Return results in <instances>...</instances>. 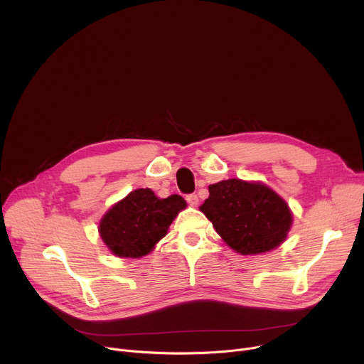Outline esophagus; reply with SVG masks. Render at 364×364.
<instances>
[{
    "label": "esophagus",
    "mask_w": 364,
    "mask_h": 364,
    "mask_svg": "<svg viewBox=\"0 0 364 364\" xmlns=\"http://www.w3.org/2000/svg\"><path fill=\"white\" fill-rule=\"evenodd\" d=\"M186 200H187V203L188 204H191V205H197L198 204V197H197V194H187L186 196Z\"/></svg>",
    "instance_id": "esophagus-1"
}]
</instances>
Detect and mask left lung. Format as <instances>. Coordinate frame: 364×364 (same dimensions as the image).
Listing matches in <instances>:
<instances>
[{
    "label": "left lung",
    "mask_w": 364,
    "mask_h": 364,
    "mask_svg": "<svg viewBox=\"0 0 364 364\" xmlns=\"http://www.w3.org/2000/svg\"><path fill=\"white\" fill-rule=\"evenodd\" d=\"M209 193L200 209L237 253H264L285 240L292 215L265 184L232 178L209 186Z\"/></svg>",
    "instance_id": "8db88e82"
}]
</instances>
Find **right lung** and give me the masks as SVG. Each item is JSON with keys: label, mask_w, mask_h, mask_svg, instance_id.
<instances>
[{"label": "right lung", "mask_w": 364, "mask_h": 364, "mask_svg": "<svg viewBox=\"0 0 364 364\" xmlns=\"http://www.w3.org/2000/svg\"><path fill=\"white\" fill-rule=\"evenodd\" d=\"M186 205L178 194L159 198L149 188L134 190L103 216L100 237L117 256L141 257L167 235Z\"/></svg>", "instance_id": "1"}]
</instances>
